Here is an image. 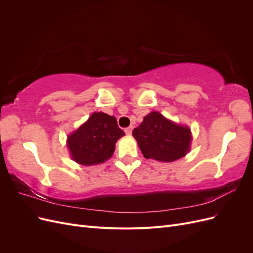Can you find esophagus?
Listing matches in <instances>:
<instances>
[{"instance_id":"obj_1","label":"esophagus","mask_w":253,"mask_h":253,"mask_svg":"<svg viewBox=\"0 0 253 253\" xmlns=\"http://www.w3.org/2000/svg\"><path fill=\"white\" fill-rule=\"evenodd\" d=\"M132 131H133V126H132L126 127V128L125 129V132H126V134L127 136H131V135H132Z\"/></svg>"}]
</instances>
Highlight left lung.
Returning <instances> with one entry per match:
<instances>
[{
    "mask_svg": "<svg viewBox=\"0 0 253 253\" xmlns=\"http://www.w3.org/2000/svg\"><path fill=\"white\" fill-rule=\"evenodd\" d=\"M133 137L145 158L172 163L186 156L192 142L188 126L178 125L159 112H151L133 129Z\"/></svg>",
    "mask_w": 253,
    "mask_h": 253,
    "instance_id": "1",
    "label": "left lung"
}]
</instances>
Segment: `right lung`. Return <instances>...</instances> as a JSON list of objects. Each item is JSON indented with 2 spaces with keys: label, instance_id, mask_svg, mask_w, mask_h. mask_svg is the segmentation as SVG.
<instances>
[{
  "label": "right lung",
  "instance_id": "obj_1",
  "mask_svg": "<svg viewBox=\"0 0 253 253\" xmlns=\"http://www.w3.org/2000/svg\"><path fill=\"white\" fill-rule=\"evenodd\" d=\"M125 132L118 127L114 116L95 112L75 132L67 136L66 145L74 162L94 166L112 157L115 144Z\"/></svg>",
  "mask_w": 253,
  "mask_h": 253
}]
</instances>
